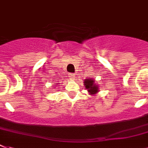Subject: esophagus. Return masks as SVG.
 <instances>
[{"instance_id":"obj_1","label":"esophagus","mask_w":148,"mask_h":148,"mask_svg":"<svg viewBox=\"0 0 148 148\" xmlns=\"http://www.w3.org/2000/svg\"><path fill=\"white\" fill-rule=\"evenodd\" d=\"M69 77H71V79H74L75 78V74H70Z\"/></svg>"}]
</instances>
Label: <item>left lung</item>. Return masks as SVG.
<instances>
[{
	"label": "left lung",
	"mask_w": 148,
	"mask_h": 148,
	"mask_svg": "<svg viewBox=\"0 0 148 148\" xmlns=\"http://www.w3.org/2000/svg\"><path fill=\"white\" fill-rule=\"evenodd\" d=\"M84 84L90 95H95L99 91V86L95 84V81L91 77H88V78L84 81Z\"/></svg>",
	"instance_id": "1"
}]
</instances>
